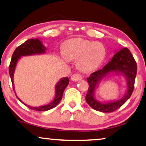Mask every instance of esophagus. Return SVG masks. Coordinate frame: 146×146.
Returning a JSON list of instances; mask_svg holds the SVG:
<instances>
[{
  "mask_svg": "<svg viewBox=\"0 0 146 146\" xmlns=\"http://www.w3.org/2000/svg\"><path fill=\"white\" fill-rule=\"evenodd\" d=\"M82 78V76L80 74H78V73L73 74L71 77V79L73 81H78L79 80H81Z\"/></svg>",
  "mask_w": 146,
  "mask_h": 146,
  "instance_id": "34e87169",
  "label": "esophagus"
}]
</instances>
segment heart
Wrapping results in <instances>:
<instances>
[{
    "instance_id": "b5f03b06",
    "label": "heart",
    "mask_w": 146,
    "mask_h": 146,
    "mask_svg": "<svg viewBox=\"0 0 146 146\" xmlns=\"http://www.w3.org/2000/svg\"><path fill=\"white\" fill-rule=\"evenodd\" d=\"M64 54L68 60L78 59V67L88 72L101 65L105 58L106 49L101 43L74 38L64 43Z\"/></svg>"
}]
</instances>
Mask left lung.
I'll return each instance as SVG.
<instances>
[{
	"label": "left lung",
	"mask_w": 146,
	"mask_h": 146,
	"mask_svg": "<svg viewBox=\"0 0 146 146\" xmlns=\"http://www.w3.org/2000/svg\"><path fill=\"white\" fill-rule=\"evenodd\" d=\"M118 71L126 76L128 81V91L126 96L121 100L110 102L103 104L98 102L94 98V91L98 81L109 72ZM136 74H137V63L132 56L131 53L127 48L122 49L117 52L110 62L103 69L98 70L90 75L86 78L88 83V92L86 95V103L96 111L103 113H111L117 110L127 101L134 89V84Z\"/></svg>",
	"instance_id": "left-lung-1"
}]
</instances>
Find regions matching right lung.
<instances>
[{
	"label": "right lung",
	"mask_w": 146,
	"mask_h": 146,
	"mask_svg": "<svg viewBox=\"0 0 146 146\" xmlns=\"http://www.w3.org/2000/svg\"><path fill=\"white\" fill-rule=\"evenodd\" d=\"M45 48L43 46L42 43L38 39H28L25 42L22 43L19 46L15 49V52H13L12 58H11L10 65L9 67V74L11 79V82L13 85V73H14L15 66L18 60L23 56H28V55H33L36 54H42L44 53ZM69 84V78L68 77L64 78L59 81V82L56 84V97L54 101L48 104V105L43 106L39 107H31L27 106L30 109L37 111H45L53 109L58 105V104L61 101L64 90ZM14 90V86H13ZM17 97V96H16ZM18 98V97H17ZM20 101H21L19 98H18ZM24 104V103H23ZM26 105L25 104H24Z\"/></svg>",
	"instance_id": "add662e5"
}]
</instances>
